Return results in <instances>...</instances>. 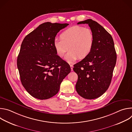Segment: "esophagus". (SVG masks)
<instances>
[{
    "label": "esophagus",
    "instance_id": "34e87169",
    "mask_svg": "<svg viewBox=\"0 0 132 132\" xmlns=\"http://www.w3.org/2000/svg\"><path fill=\"white\" fill-rule=\"evenodd\" d=\"M70 68H71V70L72 71L73 70V65H70Z\"/></svg>",
    "mask_w": 132,
    "mask_h": 132
}]
</instances>
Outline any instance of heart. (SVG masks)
<instances>
[{"label":"heart","mask_w":132,"mask_h":132,"mask_svg":"<svg viewBox=\"0 0 132 132\" xmlns=\"http://www.w3.org/2000/svg\"><path fill=\"white\" fill-rule=\"evenodd\" d=\"M60 39H55L54 47L56 54L63 57L70 50L66 59L71 63L79 57L82 60L91 53L94 44V35L90 28L75 26L64 30L60 34Z\"/></svg>","instance_id":"heart-1"}]
</instances>
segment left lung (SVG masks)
<instances>
[{"label":"left lung","instance_id":"obj_1","mask_svg":"<svg viewBox=\"0 0 132 132\" xmlns=\"http://www.w3.org/2000/svg\"><path fill=\"white\" fill-rule=\"evenodd\" d=\"M77 24L89 25L94 35V44L87 57L73 65L78 75L76 90L82 98L94 99L102 96L111 84L117 53L112 36L98 22L88 19Z\"/></svg>","mask_w":132,"mask_h":132}]
</instances>
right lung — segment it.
Here are the masks:
<instances>
[{"mask_svg":"<svg viewBox=\"0 0 132 132\" xmlns=\"http://www.w3.org/2000/svg\"><path fill=\"white\" fill-rule=\"evenodd\" d=\"M68 23L40 24L23 39L17 58L22 85L32 97L49 99L58 93L63 80L70 72L69 65L56 53L54 41Z\"/></svg>","mask_w":132,"mask_h":132,"instance_id":"obj_1","label":"right lung"}]
</instances>
